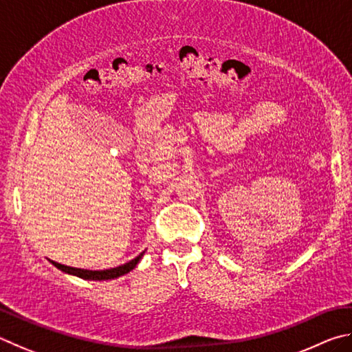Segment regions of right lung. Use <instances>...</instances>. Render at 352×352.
I'll return each mask as SVG.
<instances>
[{
    "label": "right lung",
    "mask_w": 352,
    "mask_h": 352,
    "mask_svg": "<svg viewBox=\"0 0 352 352\" xmlns=\"http://www.w3.org/2000/svg\"><path fill=\"white\" fill-rule=\"evenodd\" d=\"M145 252H142L139 256H135L134 260L128 261L125 264H122L119 267H113V269H107V270H88V269H77V267H69V266H65V264H60V263H55L52 261V264L57 269L63 270V272L69 274V275H76L78 278H83V280H96V281H102V280H113L117 278V276H122L128 274L129 270H133L135 266H138V263L140 261V258L144 256Z\"/></svg>",
    "instance_id": "obj_1"
}]
</instances>
